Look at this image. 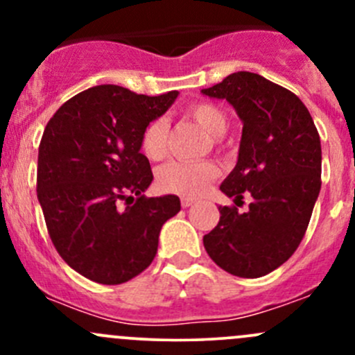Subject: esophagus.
<instances>
[{
	"mask_svg": "<svg viewBox=\"0 0 355 355\" xmlns=\"http://www.w3.org/2000/svg\"><path fill=\"white\" fill-rule=\"evenodd\" d=\"M182 207H191L192 204H194V199H191V198H182Z\"/></svg>",
	"mask_w": 355,
	"mask_h": 355,
	"instance_id": "1",
	"label": "esophagus"
}]
</instances>
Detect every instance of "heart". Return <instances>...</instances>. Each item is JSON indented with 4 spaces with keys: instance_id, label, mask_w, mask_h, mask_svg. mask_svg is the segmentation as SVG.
<instances>
[{
    "instance_id": "b5f03b06",
    "label": "heart",
    "mask_w": 355,
    "mask_h": 355,
    "mask_svg": "<svg viewBox=\"0 0 355 355\" xmlns=\"http://www.w3.org/2000/svg\"><path fill=\"white\" fill-rule=\"evenodd\" d=\"M187 114L199 123L213 137H221L228 128L225 111L211 103H198L187 110ZM168 121L163 116L155 118L144 127L141 134V149L146 157L159 161L168 155ZM220 170L209 161L189 163V161H170L163 164L156 173V184L161 191L184 198H198L207 185L218 177Z\"/></svg>"
}]
</instances>
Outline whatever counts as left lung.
<instances>
[{"label": "left lung", "mask_w": 355, "mask_h": 355, "mask_svg": "<svg viewBox=\"0 0 355 355\" xmlns=\"http://www.w3.org/2000/svg\"><path fill=\"white\" fill-rule=\"evenodd\" d=\"M200 92L227 99L244 123L237 164L220 191L235 202L252 196L245 213L218 207L204 249L230 275L264 277L295 252L307 230L321 189L320 134L293 92L257 73L237 71Z\"/></svg>", "instance_id": "1"}]
</instances>
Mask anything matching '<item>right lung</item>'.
<instances>
[{"label": "right lung", "mask_w": 355, "mask_h": 355, "mask_svg": "<svg viewBox=\"0 0 355 355\" xmlns=\"http://www.w3.org/2000/svg\"><path fill=\"white\" fill-rule=\"evenodd\" d=\"M177 96L96 85L68 99L46 125L37 199L56 250L82 277L103 285L137 277L155 259L164 221L180 211L177 196L146 198L153 171L141 153L144 127Z\"/></svg>", "instance_id": "1"}]
</instances>
